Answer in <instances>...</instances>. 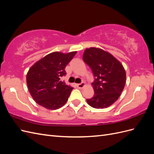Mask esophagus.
Returning <instances> with one entry per match:
<instances>
[{
  "label": "esophagus",
  "mask_w": 154,
  "mask_h": 154,
  "mask_svg": "<svg viewBox=\"0 0 154 154\" xmlns=\"http://www.w3.org/2000/svg\"><path fill=\"white\" fill-rule=\"evenodd\" d=\"M76 86L78 88H82L83 87H84L85 86V83H80V84H77Z\"/></svg>",
  "instance_id": "obj_1"
}]
</instances>
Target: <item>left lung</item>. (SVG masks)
<instances>
[{"label": "left lung", "mask_w": 154, "mask_h": 154, "mask_svg": "<svg viewBox=\"0 0 154 154\" xmlns=\"http://www.w3.org/2000/svg\"><path fill=\"white\" fill-rule=\"evenodd\" d=\"M83 59L92 69L94 95L87 103L95 109H104L118 100L124 89L126 72L121 62L110 53L96 48L86 49Z\"/></svg>", "instance_id": "obj_1"}]
</instances>
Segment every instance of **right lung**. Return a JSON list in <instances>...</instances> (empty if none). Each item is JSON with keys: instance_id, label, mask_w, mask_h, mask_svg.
Segmentation results:
<instances>
[{"instance_id": "right-lung-1", "label": "right lung", "mask_w": 154, "mask_h": 154, "mask_svg": "<svg viewBox=\"0 0 154 154\" xmlns=\"http://www.w3.org/2000/svg\"><path fill=\"white\" fill-rule=\"evenodd\" d=\"M76 53H51L31 67L26 82L36 103L51 110L58 109L66 104L73 87L60 80L66 74L65 68Z\"/></svg>"}]
</instances>
